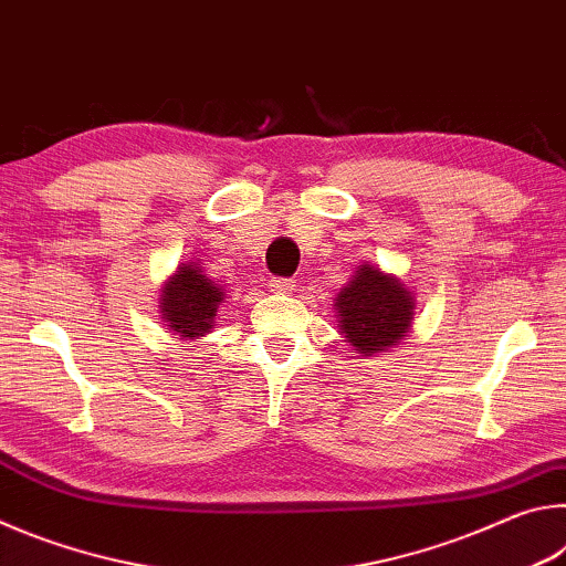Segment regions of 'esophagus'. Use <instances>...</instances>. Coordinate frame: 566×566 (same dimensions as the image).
<instances>
[{"instance_id": "obj_1", "label": "esophagus", "mask_w": 566, "mask_h": 566, "mask_svg": "<svg viewBox=\"0 0 566 566\" xmlns=\"http://www.w3.org/2000/svg\"><path fill=\"white\" fill-rule=\"evenodd\" d=\"M266 286H270V292L274 294H290L294 290V280H284V276H272L270 282H266Z\"/></svg>"}]
</instances>
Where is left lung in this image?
Here are the masks:
<instances>
[{"mask_svg": "<svg viewBox=\"0 0 566 566\" xmlns=\"http://www.w3.org/2000/svg\"><path fill=\"white\" fill-rule=\"evenodd\" d=\"M339 327L344 337L364 357L385 352L407 337L411 327V294L395 276L364 264L337 296Z\"/></svg>", "mask_w": 566, "mask_h": 566, "instance_id": "8db88e82", "label": "left lung"}]
</instances>
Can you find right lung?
<instances>
[{
  "label": "right lung",
  "mask_w": 566,
  "mask_h": 566,
  "mask_svg": "<svg viewBox=\"0 0 566 566\" xmlns=\"http://www.w3.org/2000/svg\"><path fill=\"white\" fill-rule=\"evenodd\" d=\"M222 300V290L199 266L187 264L161 290V319H167L179 337H202L214 327Z\"/></svg>",
  "instance_id": "1"
}]
</instances>
